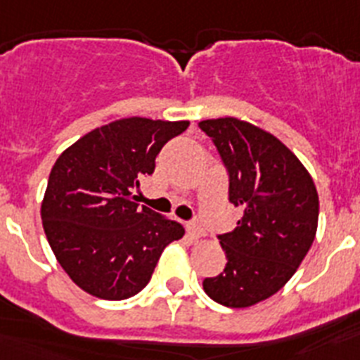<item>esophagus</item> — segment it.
Wrapping results in <instances>:
<instances>
[{
  "instance_id": "34e87169",
  "label": "esophagus",
  "mask_w": 360,
  "mask_h": 360,
  "mask_svg": "<svg viewBox=\"0 0 360 360\" xmlns=\"http://www.w3.org/2000/svg\"><path fill=\"white\" fill-rule=\"evenodd\" d=\"M187 234H189L191 240H200L202 236H205V231L202 229V225L196 224V221H191V224L186 225Z\"/></svg>"
}]
</instances>
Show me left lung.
Here are the masks:
<instances>
[{
	"label": "left lung",
	"mask_w": 360,
	"mask_h": 360,
	"mask_svg": "<svg viewBox=\"0 0 360 360\" xmlns=\"http://www.w3.org/2000/svg\"><path fill=\"white\" fill-rule=\"evenodd\" d=\"M229 171L238 227L221 234L227 265L203 279L212 301L247 308L281 290L316 240L319 196L301 160L278 136L234 117L200 122Z\"/></svg>",
	"instance_id": "left-lung-1"
}]
</instances>
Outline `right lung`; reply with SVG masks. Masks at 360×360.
<instances>
[{"mask_svg":"<svg viewBox=\"0 0 360 360\" xmlns=\"http://www.w3.org/2000/svg\"><path fill=\"white\" fill-rule=\"evenodd\" d=\"M189 120L128 117L95 128L59 155L41 219L59 265L79 288L120 301L139 294L158 257L186 234L174 219L133 202L142 176Z\"/></svg>","mask_w":360,"mask_h":360,"instance_id":"obj_1","label":"right lung"}]
</instances>
